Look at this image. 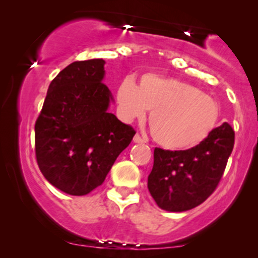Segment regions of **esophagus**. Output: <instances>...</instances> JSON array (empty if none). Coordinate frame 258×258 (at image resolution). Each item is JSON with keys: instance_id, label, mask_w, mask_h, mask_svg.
Returning a JSON list of instances; mask_svg holds the SVG:
<instances>
[{"instance_id": "obj_1", "label": "esophagus", "mask_w": 258, "mask_h": 258, "mask_svg": "<svg viewBox=\"0 0 258 258\" xmlns=\"http://www.w3.org/2000/svg\"><path fill=\"white\" fill-rule=\"evenodd\" d=\"M133 142H135V143H144V142H146V139H144L141 135H138V133H137V135L133 137Z\"/></svg>"}]
</instances>
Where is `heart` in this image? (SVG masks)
I'll return each mask as SVG.
<instances>
[{"instance_id": "b5f03b06", "label": "heart", "mask_w": 258, "mask_h": 258, "mask_svg": "<svg viewBox=\"0 0 258 258\" xmlns=\"http://www.w3.org/2000/svg\"><path fill=\"white\" fill-rule=\"evenodd\" d=\"M117 111L126 122L149 117L154 141L170 150L193 148L209 137L220 117L217 102L194 86L156 74H144L136 85L131 78L116 90Z\"/></svg>"}]
</instances>
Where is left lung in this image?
Instances as JSON below:
<instances>
[{
	"label": "left lung",
	"mask_w": 258,
	"mask_h": 258,
	"mask_svg": "<svg viewBox=\"0 0 258 258\" xmlns=\"http://www.w3.org/2000/svg\"><path fill=\"white\" fill-rule=\"evenodd\" d=\"M234 130L224 122L186 150L154 149L148 189L160 209L182 212L203 204L217 188L234 147Z\"/></svg>",
	"instance_id": "obj_1"
}]
</instances>
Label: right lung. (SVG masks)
Returning <instances> with one entry per match:
<instances>
[{
	"label": "right lung",
	"instance_id": "1",
	"mask_svg": "<svg viewBox=\"0 0 258 258\" xmlns=\"http://www.w3.org/2000/svg\"><path fill=\"white\" fill-rule=\"evenodd\" d=\"M103 59L74 61L52 80L35 123V153L44 178L70 195L104 182L136 131L108 111Z\"/></svg>",
	"mask_w": 258,
	"mask_h": 258
}]
</instances>
